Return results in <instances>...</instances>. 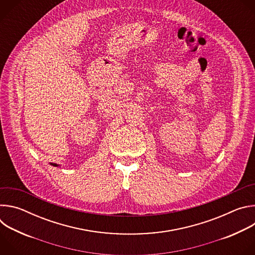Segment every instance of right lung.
Returning <instances> with one entry per match:
<instances>
[{"mask_svg": "<svg viewBox=\"0 0 255 255\" xmlns=\"http://www.w3.org/2000/svg\"><path fill=\"white\" fill-rule=\"evenodd\" d=\"M52 165H54V166H57V164H55V163H54V164L52 163Z\"/></svg>", "mask_w": 255, "mask_h": 255, "instance_id": "add662e5", "label": "right lung"}]
</instances>
